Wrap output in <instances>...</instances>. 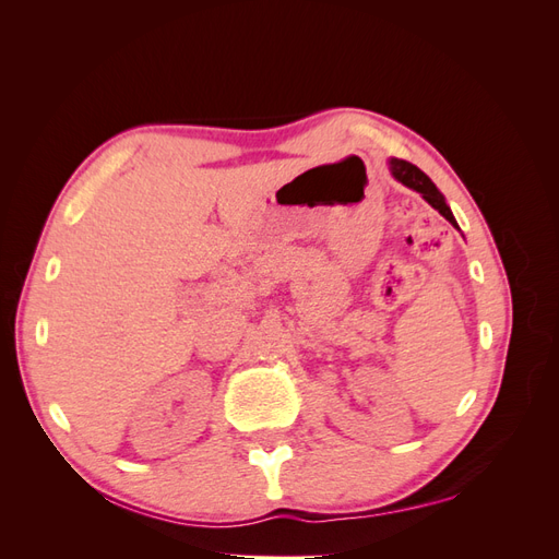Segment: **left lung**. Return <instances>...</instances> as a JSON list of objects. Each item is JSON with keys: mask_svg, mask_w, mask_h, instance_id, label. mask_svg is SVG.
Returning <instances> with one entry per match:
<instances>
[{"mask_svg": "<svg viewBox=\"0 0 559 559\" xmlns=\"http://www.w3.org/2000/svg\"><path fill=\"white\" fill-rule=\"evenodd\" d=\"M389 170H392V175H394L396 181H401L403 186H408V189L417 191L421 198H425V200L429 202V205H431L433 210L441 212L452 226H456V222H454V216H452V212H450V207H448V202H445L443 193L436 189V183H433L425 173H421L417 165H413V163H408V160H401V158H389Z\"/></svg>", "mask_w": 559, "mask_h": 559, "instance_id": "8db88e82", "label": "left lung"}]
</instances>
